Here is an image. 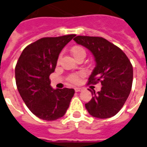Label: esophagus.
Segmentation results:
<instances>
[{"instance_id":"esophagus-1","label":"esophagus","mask_w":147,"mask_h":147,"mask_svg":"<svg viewBox=\"0 0 147 147\" xmlns=\"http://www.w3.org/2000/svg\"><path fill=\"white\" fill-rule=\"evenodd\" d=\"M82 89L81 88H75V90H76V92H79L81 91Z\"/></svg>"}]
</instances>
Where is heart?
Returning a JSON list of instances; mask_svg holds the SVG:
<instances>
[{
  "instance_id": "b5f03b06",
  "label": "heart",
  "mask_w": 147,
  "mask_h": 147,
  "mask_svg": "<svg viewBox=\"0 0 147 147\" xmlns=\"http://www.w3.org/2000/svg\"><path fill=\"white\" fill-rule=\"evenodd\" d=\"M71 53L74 56L75 58H77L78 57H79L81 55H86L85 50H84L82 47L76 46L74 47L73 48L71 49ZM84 76V72L83 71H80V72H77V73H72L70 74L69 76H68L67 79L69 82H70L72 84H77L80 81L81 77Z\"/></svg>"
}]
</instances>
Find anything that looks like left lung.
Masks as SVG:
<instances>
[{"label": "left lung", "instance_id": "obj_1", "mask_svg": "<svg viewBox=\"0 0 147 147\" xmlns=\"http://www.w3.org/2000/svg\"><path fill=\"white\" fill-rule=\"evenodd\" d=\"M93 53L96 67L88 84L100 82V91L89 90L92 99L85 107L90 115L108 119L119 113L129 96L133 82V66L123 51L102 37L79 36L73 39Z\"/></svg>", "mask_w": 147, "mask_h": 147}]
</instances>
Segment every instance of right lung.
Returning <instances> with one entry per match:
<instances>
[{
	"label": "right lung",
	"mask_w": 147,
	"mask_h": 147,
	"mask_svg": "<svg viewBox=\"0 0 147 147\" xmlns=\"http://www.w3.org/2000/svg\"><path fill=\"white\" fill-rule=\"evenodd\" d=\"M76 34L42 38L24 49L15 68L18 91L29 110L39 119L54 121L65 115L74 89H53V73L63 48Z\"/></svg>",
	"instance_id": "right-lung-1"
}]
</instances>
